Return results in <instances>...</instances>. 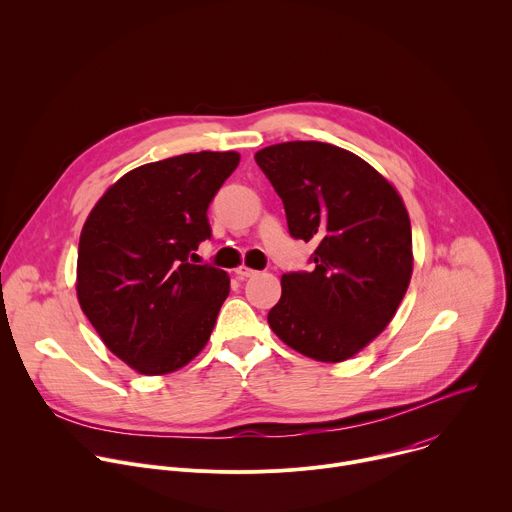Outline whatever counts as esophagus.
<instances>
[{"label":"esophagus","mask_w":512,"mask_h":512,"mask_svg":"<svg viewBox=\"0 0 512 512\" xmlns=\"http://www.w3.org/2000/svg\"><path fill=\"white\" fill-rule=\"evenodd\" d=\"M235 273H237V277H241V279H247V277L257 275V271L251 269V267H247V265H239V267L235 269Z\"/></svg>","instance_id":"34e87169"}]
</instances>
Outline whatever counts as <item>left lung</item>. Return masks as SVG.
I'll return each instance as SVG.
<instances>
[{
	"label": "left lung",
	"mask_w": 512,
	"mask_h": 512,
	"mask_svg": "<svg viewBox=\"0 0 512 512\" xmlns=\"http://www.w3.org/2000/svg\"><path fill=\"white\" fill-rule=\"evenodd\" d=\"M255 162L283 200L291 237L316 245L314 271L281 275L269 328L308 358L348 360L389 326L409 287L405 202L371 164L332 143H275Z\"/></svg>",
	"instance_id": "left-lung-1"
}]
</instances>
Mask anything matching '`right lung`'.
Wrapping results in <instances>:
<instances>
[{
  "mask_svg": "<svg viewBox=\"0 0 512 512\" xmlns=\"http://www.w3.org/2000/svg\"><path fill=\"white\" fill-rule=\"evenodd\" d=\"M239 162L237 152H198L143 164L87 216L75 283L81 310L141 375L186 367L212 334L231 277L188 255L210 237L206 208Z\"/></svg>",
  "mask_w": 512,
  "mask_h": 512,
  "instance_id": "obj_1",
  "label": "right lung"
}]
</instances>
